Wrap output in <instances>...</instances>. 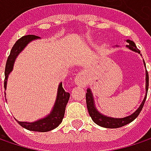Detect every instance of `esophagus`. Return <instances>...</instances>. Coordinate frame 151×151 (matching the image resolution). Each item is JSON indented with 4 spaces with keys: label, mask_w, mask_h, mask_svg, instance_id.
Wrapping results in <instances>:
<instances>
[{
    "label": "esophagus",
    "mask_w": 151,
    "mask_h": 151,
    "mask_svg": "<svg viewBox=\"0 0 151 151\" xmlns=\"http://www.w3.org/2000/svg\"><path fill=\"white\" fill-rule=\"evenodd\" d=\"M87 74L86 72H81L75 77V84L78 86H85L87 84Z\"/></svg>",
    "instance_id": "obj_1"
}]
</instances>
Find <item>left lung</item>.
<instances>
[{"instance_id":"8db88e82","label":"left lung","mask_w":151,"mask_h":151,"mask_svg":"<svg viewBox=\"0 0 151 151\" xmlns=\"http://www.w3.org/2000/svg\"><path fill=\"white\" fill-rule=\"evenodd\" d=\"M127 42L129 43V45L127 47L129 49H130L131 50H134L136 52L140 53V50L136 48V44L131 41V40H127ZM144 63V66H145V62ZM146 67V66H145ZM148 88H149V74L148 72L146 70V95L142 101V102L141 103L140 106L137 108L136 112H134L131 115H129L127 117H123V118H113V117H108L106 116L104 114H101L95 107L94 105V101H93V93L90 90V88L87 89V93H86V106H87V109H88V113L92 118V120L99 126L103 127V128H108V129H116V128H121L122 126H125L129 123H130L131 122H133L136 117L139 115L140 112L142 111L143 105L145 103L146 98H147V93H148Z\"/></svg>"}]
</instances>
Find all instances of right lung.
<instances>
[{"mask_svg": "<svg viewBox=\"0 0 151 151\" xmlns=\"http://www.w3.org/2000/svg\"><path fill=\"white\" fill-rule=\"evenodd\" d=\"M39 38L37 36L34 35H28L21 37L19 40L16 41L14 46L12 47V50L10 51V54L8 58L6 67H5V80H4V88L6 90L7 88V79L9 74L12 72L14 64H15V58L19 55V53L26 47V45L31 42L32 40ZM6 95V93H5ZM70 93H66L63 86L62 83L59 84L58 89V95L56 99L55 105L53 106L51 112L50 114H48L46 117L40 119L34 122H17L24 129L31 131H37V132H47L50 131L54 129H56L61 122L65 115V106L69 101Z\"/></svg>", "mask_w": 151, "mask_h": 151, "instance_id": "obj_1", "label": "right lung"}]
</instances>
